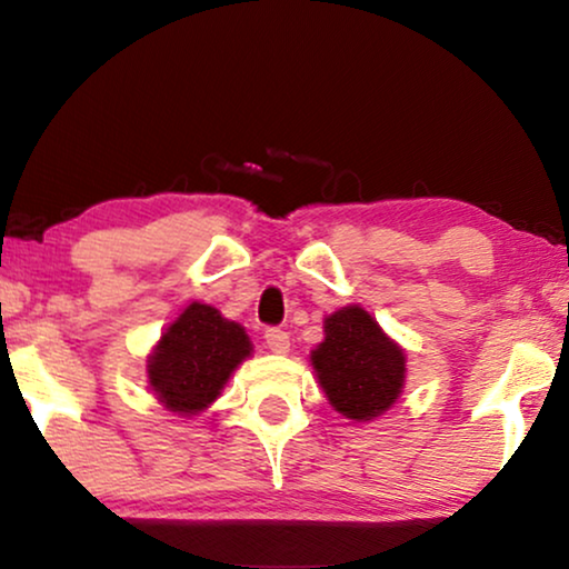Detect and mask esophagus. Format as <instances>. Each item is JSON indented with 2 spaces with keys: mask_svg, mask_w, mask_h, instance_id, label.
I'll return each instance as SVG.
<instances>
[{
  "mask_svg": "<svg viewBox=\"0 0 569 569\" xmlns=\"http://www.w3.org/2000/svg\"><path fill=\"white\" fill-rule=\"evenodd\" d=\"M266 345H268V350H273L278 355H286L288 347H291V339H288V332H283V329L268 327L266 329Z\"/></svg>",
  "mask_w": 569,
  "mask_h": 569,
  "instance_id": "1",
  "label": "esophagus"
}]
</instances>
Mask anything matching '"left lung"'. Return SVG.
Wrapping results in <instances>:
<instances>
[{
    "label": "left lung",
    "mask_w": 569,
    "mask_h": 569,
    "mask_svg": "<svg viewBox=\"0 0 569 569\" xmlns=\"http://www.w3.org/2000/svg\"><path fill=\"white\" fill-rule=\"evenodd\" d=\"M406 358L360 307L335 311L325 321V342L311 366L329 403L347 419L368 421L391 406L403 386Z\"/></svg>",
    "instance_id": "left-lung-1"
}]
</instances>
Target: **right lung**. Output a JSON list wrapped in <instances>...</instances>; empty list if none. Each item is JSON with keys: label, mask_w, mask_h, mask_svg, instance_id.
Listing matches in <instances>:
<instances>
[{"label": "right lung", "mask_w": 569, "mask_h": 569, "mask_svg": "<svg viewBox=\"0 0 569 569\" xmlns=\"http://www.w3.org/2000/svg\"><path fill=\"white\" fill-rule=\"evenodd\" d=\"M250 350L240 325L207 303H191L160 337L148 362L150 386L166 409L197 413L214 401Z\"/></svg>", "instance_id": "right-lung-1"}]
</instances>
